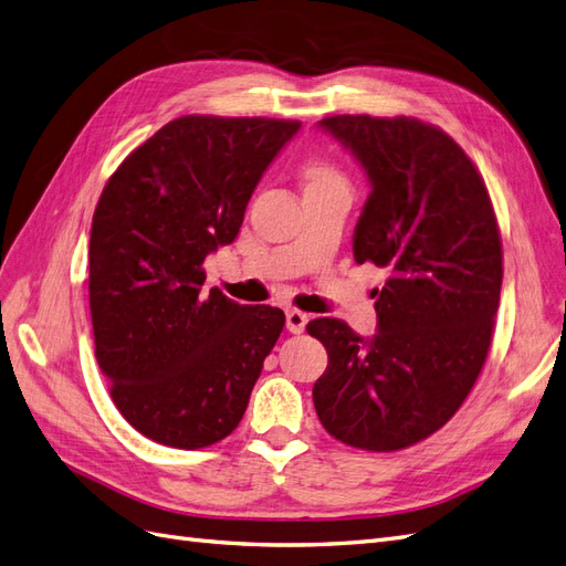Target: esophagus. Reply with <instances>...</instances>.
<instances>
[{
	"label": "esophagus",
	"instance_id": "1",
	"mask_svg": "<svg viewBox=\"0 0 566 566\" xmlns=\"http://www.w3.org/2000/svg\"><path fill=\"white\" fill-rule=\"evenodd\" d=\"M306 323H310V316H306L304 312H300V310H287L285 312V325H287L290 333H295V335L304 333Z\"/></svg>",
	"mask_w": 566,
	"mask_h": 566
}]
</instances>
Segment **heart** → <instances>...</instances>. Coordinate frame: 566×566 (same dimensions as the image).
Masks as SVG:
<instances>
[{
  "label": "heart",
  "instance_id": "obj_1",
  "mask_svg": "<svg viewBox=\"0 0 566 566\" xmlns=\"http://www.w3.org/2000/svg\"><path fill=\"white\" fill-rule=\"evenodd\" d=\"M333 179H339V175L335 172L333 167L323 165V163H316L310 167V184H316V181H333Z\"/></svg>",
  "mask_w": 566,
  "mask_h": 566
}]
</instances>
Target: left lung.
<instances>
[{
	"label": "left lung",
	"instance_id": "left-lung-1",
	"mask_svg": "<svg viewBox=\"0 0 566 566\" xmlns=\"http://www.w3.org/2000/svg\"><path fill=\"white\" fill-rule=\"evenodd\" d=\"M318 129L352 153L370 186L354 260L389 279L375 290L373 337L337 318L306 325L328 352L316 416L354 449L399 451L453 418L486 361L503 283L499 224L476 167L439 127L333 115Z\"/></svg>",
	"mask_w": 566,
	"mask_h": 566
}]
</instances>
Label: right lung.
<instances>
[{"label": "right lung", "instance_id": "1", "mask_svg": "<svg viewBox=\"0 0 566 566\" xmlns=\"http://www.w3.org/2000/svg\"><path fill=\"white\" fill-rule=\"evenodd\" d=\"M293 119L184 115L115 169L90 241L96 361L125 420L196 451L241 422L285 325L266 304L202 293L205 256L235 241Z\"/></svg>", "mask_w": 566, "mask_h": 566}]
</instances>
